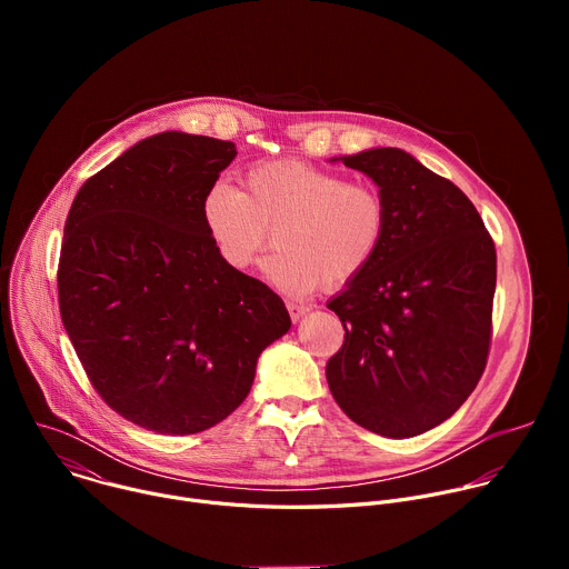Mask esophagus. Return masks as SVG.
<instances>
[{"label":"esophagus","instance_id":"obj_1","mask_svg":"<svg viewBox=\"0 0 569 569\" xmlns=\"http://www.w3.org/2000/svg\"><path fill=\"white\" fill-rule=\"evenodd\" d=\"M286 306H288V312H290L292 321H299L303 315H308V312H310V306H308V303H299V301H286Z\"/></svg>","mask_w":569,"mask_h":569}]
</instances>
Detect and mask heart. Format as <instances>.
<instances>
[{
    "label": "heart",
    "instance_id": "heart-1",
    "mask_svg": "<svg viewBox=\"0 0 569 569\" xmlns=\"http://www.w3.org/2000/svg\"><path fill=\"white\" fill-rule=\"evenodd\" d=\"M204 227L220 259L246 270L268 246L266 279L286 295H303L321 281L336 288L358 279L378 257L387 233V202L367 182L299 159L261 161L246 173V191L227 180L202 200Z\"/></svg>",
    "mask_w": 569,
    "mask_h": 569
}]
</instances>
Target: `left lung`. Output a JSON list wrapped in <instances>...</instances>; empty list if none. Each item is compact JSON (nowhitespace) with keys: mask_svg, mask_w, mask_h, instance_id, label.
Here are the masks:
<instances>
[{"mask_svg":"<svg viewBox=\"0 0 569 569\" xmlns=\"http://www.w3.org/2000/svg\"><path fill=\"white\" fill-rule=\"evenodd\" d=\"M373 180L387 233L373 263L327 306L345 345L327 365L342 412L389 439L450 419L491 345L496 246L472 202L400 148L333 157Z\"/></svg>","mask_w":569,"mask_h":569,"instance_id":"8db88e82","label":"left lung"}]
</instances>
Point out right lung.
I'll list each match as a JSON object with an SVG mask.
<instances>
[{
    "label": "right lung",
    "mask_w": 569,
    "mask_h": 569,
    "mask_svg": "<svg viewBox=\"0 0 569 569\" xmlns=\"http://www.w3.org/2000/svg\"><path fill=\"white\" fill-rule=\"evenodd\" d=\"M233 157L213 137H146L80 187L64 222V331L110 408L159 435L227 419L290 329L281 297L229 268L204 227L202 200Z\"/></svg>",
    "instance_id": "add662e5"
}]
</instances>
